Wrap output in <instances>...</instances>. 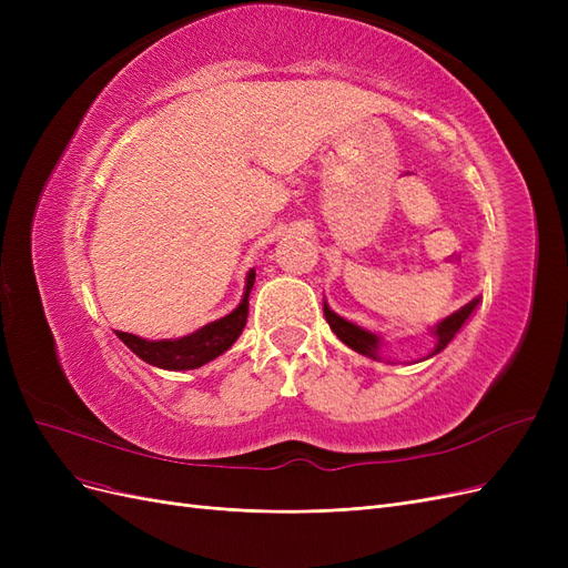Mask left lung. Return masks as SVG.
Instances as JSON below:
<instances>
[{
  "mask_svg": "<svg viewBox=\"0 0 568 568\" xmlns=\"http://www.w3.org/2000/svg\"><path fill=\"white\" fill-rule=\"evenodd\" d=\"M476 305H478V298L469 301L467 305L459 307L457 313H453L450 317H445L443 322L436 324V329H434L436 348L432 351V355H438L445 346H448V343L455 338V334L462 329V324L471 317V313L476 311ZM324 317H326V322H329L332 332H334L343 343H346L348 348H353L355 353H363V355H367V357H372V359H382V355H379L382 336H379V334H372V332L363 329V326H357V324H353V322H348V320H343L341 315H336V313L332 311L329 305H326V301H324Z\"/></svg>",
  "mask_w": 568,
  "mask_h": 568,
  "instance_id": "left-lung-1",
  "label": "left lung"
}]
</instances>
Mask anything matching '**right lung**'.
<instances>
[{
  "mask_svg": "<svg viewBox=\"0 0 568 568\" xmlns=\"http://www.w3.org/2000/svg\"><path fill=\"white\" fill-rule=\"evenodd\" d=\"M253 282H255V270H248L242 303H239L230 315L201 326V329H196L189 336L161 338V341H146L142 336H134L128 332H115V336L123 341L136 357H142L144 363L159 369L184 372V369L203 367L205 363H211V359L232 348V343L239 338V334L244 332L246 317H248V294L253 288Z\"/></svg>",
  "mask_w": 568,
  "mask_h": 568,
  "instance_id": "1",
  "label": "right lung"
}]
</instances>
